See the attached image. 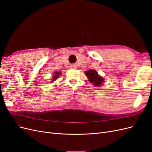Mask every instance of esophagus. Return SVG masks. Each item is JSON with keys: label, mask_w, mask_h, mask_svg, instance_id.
<instances>
[{"label": "esophagus", "mask_w": 152, "mask_h": 152, "mask_svg": "<svg viewBox=\"0 0 152 152\" xmlns=\"http://www.w3.org/2000/svg\"><path fill=\"white\" fill-rule=\"evenodd\" d=\"M71 68H77L76 65H75V64H72V65H71Z\"/></svg>", "instance_id": "esophagus-1"}]
</instances>
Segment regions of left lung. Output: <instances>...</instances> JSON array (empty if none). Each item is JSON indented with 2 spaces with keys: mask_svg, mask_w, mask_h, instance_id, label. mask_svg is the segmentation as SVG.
I'll return each mask as SVG.
<instances>
[{
  "mask_svg": "<svg viewBox=\"0 0 152 152\" xmlns=\"http://www.w3.org/2000/svg\"><path fill=\"white\" fill-rule=\"evenodd\" d=\"M86 74L91 83H93L94 86H99L102 85L104 79L102 77L98 75V72L95 70H88L86 72Z\"/></svg>",
  "mask_w": 152,
  "mask_h": 152,
  "instance_id": "1",
  "label": "left lung"
}]
</instances>
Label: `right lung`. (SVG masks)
Wrapping results in <instances>:
<instances>
[{"instance_id":"right-lung-1","label":"right lung","mask_w":152,"mask_h":152,"mask_svg":"<svg viewBox=\"0 0 152 152\" xmlns=\"http://www.w3.org/2000/svg\"><path fill=\"white\" fill-rule=\"evenodd\" d=\"M54 74H55V75L53 76L52 81H54L55 80H56V79H57V78L58 77V76L61 74V72H55Z\"/></svg>"}]
</instances>
